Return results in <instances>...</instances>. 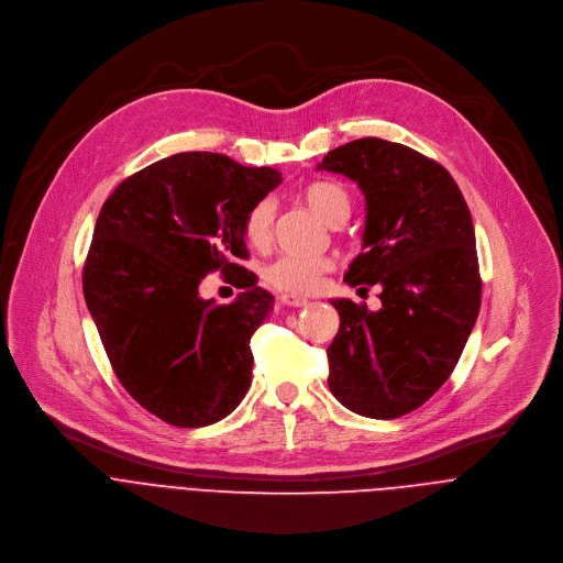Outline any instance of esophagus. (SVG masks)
I'll return each mask as SVG.
<instances>
[{
    "label": "esophagus",
    "mask_w": 563,
    "mask_h": 563,
    "mask_svg": "<svg viewBox=\"0 0 563 563\" xmlns=\"http://www.w3.org/2000/svg\"><path fill=\"white\" fill-rule=\"evenodd\" d=\"M285 305H289V307H305L309 300L307 298H302V296H296V294H285L283 298H280Z\"/></svg>",
    "instance_id": "1"
}]
</instances>
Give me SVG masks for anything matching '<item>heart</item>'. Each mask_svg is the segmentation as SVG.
I'll list each match as a JSON object with an SVG mask.
<instances>
[{
	"instance_id": "obj_1",
	"label": "heart",
	"mask_w": 563,
	"mask_h": 563,
	"mask_svg": "<svg viewBox=\"0 0 563 563\" xmlns=\"http://www.w3.org/2000/svg\"><path fill=\"white\" fill-rule=\"evenodd\" d=\"M300 198L305 205L328 224H341L350 216V194L343 185L334 180H313L300 189ZM272 229H274V202L269 198L258 200L245 216L243 231L247 243L252 247H267L272 240ZM334 263L328 256H313V258H302V256H283L274 261L265 276L267 280L289 294H311L318 289L320 280L328 272H332Z\"/></svg>"
}]
</instances>
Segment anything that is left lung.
<instances>
[{"mask_svg":"<svg viewBox=\"0 0 563 563\" xmlns=\"http://www.w3.org/2000/svg\"><path fill=\"white\" fill-rule=\"evenodd\" d=\"M318 169L365 194L363 252L345 283L380 289V309L332 300L341 328L328 347V385L369 419L421 408L450 378L481 307L470 209L437 159L380 137L330 151Z\"/></svg>","mask_w":563,"mask_h":563,"instance_id":"8db88e82","label":"left lung"}]
</instances>
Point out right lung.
Here are the masks:
<instances>
[{"label": "right lung", "instance_id": "add662e5", "mask_svg": "<svg viewBox=\"0 0 563 563\" xmlns=\"http://www.w3.org/2000/svg\"><path fill=\"white\" fill-rule=\"evenodd\" d=\"M280 185L269 167L187 151L118 185L96 222L82 289L122 387L153 417L202 428L231 415L252 385L250 339L272 311L247 261V211ZM220 271L244 291L199 298Z\"/></svg>", "mask_w": 563, "mask_h": 563}]
</instances>
